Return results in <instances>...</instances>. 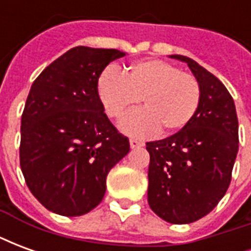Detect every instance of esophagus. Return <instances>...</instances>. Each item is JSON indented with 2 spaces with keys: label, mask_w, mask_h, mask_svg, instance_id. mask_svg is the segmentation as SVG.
I'll list each match as a JSON object with an SVG mask.
<instances>
[{
  "label": "esophagus",
  "mask_w": 251,
  "mask_h": 251,
  "mask_svg": "<svg viewBox=\"0 0 251 251\" xmlns=\"http://www.w3.org/2000/svg\"><path fill=\"white\" fill-rule=\"evenodd\" d=\"M129 142H130V148H131V149H136V148L144 147V142L138 141V140H134V138H131V140Z\"/></svg>",
  "instance_id": "esophagus-1"
}]
</instances>
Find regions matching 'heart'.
<instances>
[{
  "label": "heart",
  "instance_id": "1",
  "mask_svg": "<svg viewBox=\"0 0 251 251\" xmlns=\"http://www.w3.org/2000/svg\"><path fill=\"white\" fill-rule=\"evenodd\" d=\"M98 94L106 113L120 118L141 99L136 110L120 122L121 130L134 137L175 133L188 125L200 103V84L188 72L158 59L140 60L126 68H104L98 79Z\"/></svg>",
  "mask_w": 251,
  "mask_h": 251
}]
</instances>
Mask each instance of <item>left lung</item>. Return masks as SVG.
<instances>
[{
    "mask_svg": "<svg viewBox=\"0 0 251 251\" xmlns=\"http://www.w3.org/2000/svg\"><path fill=\"white\" fill-rule=\"evenodd\" d=\"M188 64L200 84V103L188 125L176 134L147 142L151 156L148 203L174 225L205 216L225 196L238 153L235 104L225 84L192 59Z\"/></svg>",
    "mask_w": 251,
    "mask_h": 251,
    "instance_id": "left-lung-1",
    "label": "left lung"
}]
</instances>
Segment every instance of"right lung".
<instances>
[{
  "mask_svg": "<svg viewBox=\"0 0 251 251\" xmlns=\"http://www.w3.org/2000/svg\"><path fill=\"white\" fill-rule=\"evenodd\" d=\"M125 55L75 47L32 84L21 117L20 165L47 210L63 216L90 212L103 199L109 171L130 151L98 94L99 75Z\"/></svg>",
  "mask_w": 251,
  "mask_h": 251,
  "instance_id": "obj_1",
  "label": "right lung"
}]
</instances>
